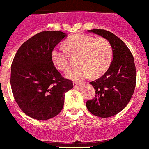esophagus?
<instances>
[{
    "mask_svg": "<svg viewBox=\"0 0 149 149\" xmlns=\"http://www.w3.org/2000/svg\"><path fill=\"white\" fill-rule=\"evenodd\" d=\"M73 85H74V86H78V85H82V82H77V81H74V82H73Z\"/></svg>",
    "mask_w": 149,
    "mask_h": 149,
    "instance_id": "obj_1",
    "label": "esophagus"
}]
</instances>
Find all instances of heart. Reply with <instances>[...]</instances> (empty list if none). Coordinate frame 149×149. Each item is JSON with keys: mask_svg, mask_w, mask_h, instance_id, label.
<instances>
[{"mask_svg": "<svg viewBox=\"0 0 149 149\" xmlns=\"http://www.w3.org/2000/svg\"><path fill=\"white\" fill-rule=\"evenodd\" d=\"M65 46H57L51 51V59L54 66L61 71H67L70 67L68 51L79 56V67L70 70L67 77L78 80L104 74L111 65L113 50L110 42L103 38H95L91 35H74L67 40Z\"/></svg>", "mask_w": 149, "mask_h": 149, "instance_id": "obj_1", "label": "heart"}]
</instances>
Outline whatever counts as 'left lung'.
<instances>
[{
  "mask_svg": "<svg viewBox=\"0 0 149 149\" xmlns=\"http://www.w3.org/2000/svg\"><path fill=\"white\" fill-rule=\"evenodd\" d=\"M107 39L113 50V60L103 76L90 82L95 91V98L86 107L93 115L103 118L118 114L127 105L135 91L136 70L132 54L125 42L105 29L88 30Z\"/></svg>",
  "mask_w": 149,
  "mask_h": 149,
  "instance_id": "1",
  "label": "left lung"
}]
</instances>
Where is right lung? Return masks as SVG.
Here are the masks:
<instances>
[{
    "instance_id": "add662e5",
    "label": "right lung",
    "mask_w": 149,
    "mask_h": 149,
    "mask_svg": "<svg viewBox=\"0 0 149 149\" xmlns=\"http://www.w3.org/2000/svg\"><path fill=\"white\" fill-rule=\"evenodd\" d=\"M67 36L61 31H44L24 42L11 64V86L16 102L32 118L46 120L61 112L72 81L54 65L51 51Z\"/></svg>"
}]
</instances>
